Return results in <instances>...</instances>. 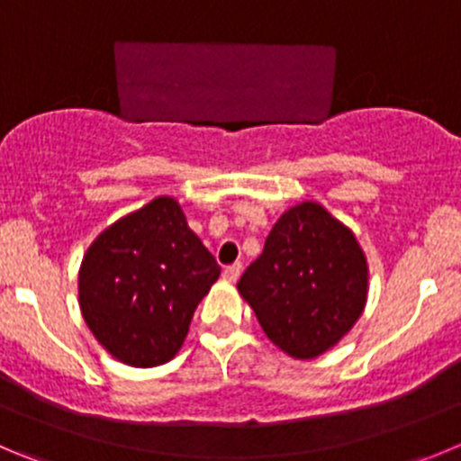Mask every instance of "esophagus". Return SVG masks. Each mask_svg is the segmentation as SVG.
Listing matches in <instances>:
<instances>
[{
  "label": "esophagus",
  "instance_id": "1",
  "mask_svg": "<svg viewBox=\"0 0 461 461\" xmlns=\"http://www.w3.org/2000/svg\"><path fill=\"white\" fill-rule=\"evenodd\" d=\"M222 277L227 279V282H236V279L240 277V266L234 264V266H227L225 273H222Z\"/></svg>",
  "mask_w": 461,
  "mask_h": 461
}]
</instances>
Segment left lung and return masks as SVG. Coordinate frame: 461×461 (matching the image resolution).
Wrapping results in <instances>:
<instances>
[{
	"mask_svg": "<svg viewBox=\"0 0 461 461\" xmlns=\"http://www.w3.org/2000/svg\"><path fill=\"white\" fill-rule=\"evenodd\" d=\"M239 294L279 350L313 359L337 346L366 307V255L325 206L303 202L275 222Z\"/></svg>",
	"mask_w": 461,
	"mask_h": 461,
	"instance_id": "1",
	"label": "left lung"
}]
</instances>
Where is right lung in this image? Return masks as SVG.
<instances>
[{
  "label": "right lung",
  "instance_id": "1",
  "mask_svg": "<svg viewBox=\"0 0 461 461\" xmlns=\"http://www.w3.org/2000/svg\"><path fill=\"white\" fill-rule=\"evenodd\" d=\"M221 266L188 227L175 197H154L90 243L79 268V307L118 361L161 366L177 355Z\"/></svg>",
  "mask_w": 461,
  "mask_h": 461
}]
</instances>
